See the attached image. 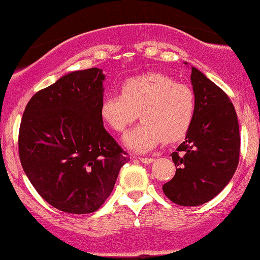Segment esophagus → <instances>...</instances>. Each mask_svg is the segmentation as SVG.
Segmentation results:
<instances>
[{
	"label": "esophagus",
	"instance_id": "34e87169",
	"mask_svg": "<svg viewBox=\"0 0 260 260\" xmlns=\"http://www.w3.org/2000/svg\"><path fill=\"white\" fill-rule=\"evenodd\" d=\"M139 161L143 162V164H151V162H154V158H151V157H139Z\"/></svg>",
	"mask_w": 260,
	"mask_h": 260
}]
</instances>
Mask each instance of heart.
<instances>
[{"label": "heart", "mask_w": 260, "mask_h": 260, "mask_svg": "<svg viewBox=\"0 0 260 260\" xmlns=\"http://www.w3.org/2000/svg\"><path fill=\"white\" fill-rule=\"evenodd\" d=\"M100 117L114 132L121 133L137 118L143 123L124 134L123 144L136 152H148L160 145L179 142L192 126L196 95L187 84L167 75L144 74L121 86L102 100Z\"/></svg>", "instance_id": "1"}]
</instances>
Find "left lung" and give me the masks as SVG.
<instances>
[{
  "label": "left lung",
  "mask_w": 260,
  "mask_h": 260,
  "mask_svg": "<svg viewBox=\"0 0 260 260\" xmlns=\"http://www.w3.org/2000/svg\"><path fill=\"white\" fill-rule=\"evenodd\" d=\"M190 80L195 118L185 142L171 154L176 174L162 186L172 202L187 207L215 198L231 180L240 157L239 121L229 96L193 67Z\"/></svg>",
  "instance_id": "1"
}]
</instances>
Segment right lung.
<instances>
[{
  "label": "right lung",
  "instance_id": "1",
  "mask_svg": "<svg viewBox=\"0 0 260 260\" xmlns=\"http://www.w3.org/2000/svg\"><path fill=\"white\" fill-rule=\"evenodd\" d=\"M104 80L98 68L64 75L30 99L20 122L25 174L41 198L67 213L102 207L129 161L100 117Z\"/></svg>",
  "mask_w": 260,
  "mask_h": 260
}]
</instances>
